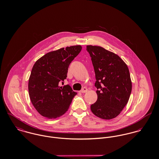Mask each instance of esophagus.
<instances>
[{"label":"esophagus","mask_w":159,"mask_h":159,"mask_svg":"<svg viewBox=\"0 0 159 159\" xmlns=\"http://www.w3.org/2000/svg\"><path fill=\"white\" fill-rule=\"evenodd\" d=\"M87 91H88V89H87L86 88H83L80 91V92H81V93H86Z\"/></svg>","instance_id":"34e87169"}]
</instances>
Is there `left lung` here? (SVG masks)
I'll return each instance as SVG.
<instances>
[{
  "mask_svg": "<svg viewBox=\"0 0 159 159\" xmlns=\"http://www.w3.org/2000/svg\"><path fill=\"white\" fill-rule=\"evenodd\" d=\"M94 68L97 100L92 112L103 119L117 116L127 105L132 92L129 70L117 54L102 47L88 45Z\"/></svg>",
  "mask_w": 159,
  "mask_h": 159,
  "instance_id": "1",
  "label": "left lung"
}]
</instances>
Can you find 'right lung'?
<instances>
[{
	"instance_id": "obj_1",
	"label": "right lung",
	"mask_w": 159,
	"mask_h": 159,
	"mask_svg": "<svg viewBox=\"0 0 159 159\" xmlns=\"http://www.w3.org/2000/svg\"><path fill=\"white\" fill-rule=\"evenodd\" d=\"M71 46L49 52L36 61L29 80L31 102L42 116L55 119L66 113L77 92L69 84L61 86L67 79L68 67L81 51Z\"/></svg>"
}]
</instances>
